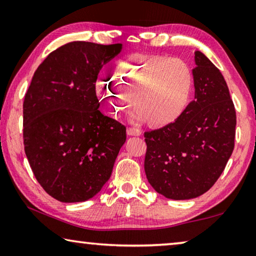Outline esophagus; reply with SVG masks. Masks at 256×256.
Returning <instances> with one entry per match:
<instances>
[{
	"mask_svg": "<svg viewBox=\"0 0 256 256\" xmlns=\"http://www.w3.org/2000/svg\"><path fill=\"white\" fill-rule=\"evenodd\" d=\"M126 132H128V136H141V131H140V130H138V128H128Z\"/></svg>",
	"mask_w": 256,
	"mask_h": 256,
	"instance_id": "1",
	"label": "esophagus"
}]
</instances>
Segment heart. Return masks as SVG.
Instances as JSON below:
<instances>
[{"mask_svg":"<svg viewBox=\"0 0 256 256\" xmlns=\"http://www.w3.org/2000/svg\"><path fill=\"white\" fill-rule=\"evenodd\" d=\"M193 88V73L188 64L166 55L128 56L116 64L112 76L97 82L98 92L112 115L134 104V118L152 125L174 122L188 106Z\"/></svg>","mask_w":256,"mask_h":256,"instance_id":"1","label":"heart"}]
</instances>
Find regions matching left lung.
<instances>
[{
	"label": "left lung",
	"mask_w": 256,
	"mask_h": 256,
	"mask_svg": "<svg viewBox=\"0 0 256 256\" xmlns=\"http://www.w3.org/2000/svg\"><path fill=\"white\" fill-rule=\"evenodd\" d=\"M194 62V100L175 122L144 133L146 178L156 192L172 200L209 190L235 146L236 112L226 81L200 50Z\"/></svg>",
	"instance_id": "1"
}]
</instances>
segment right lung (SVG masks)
I'll use <instances>...</instances> for the list:
<instances>
[{
	"instance_id": "add662e5",
	"label": "right lung",
	"mask_w": 256,
	"mask_h": 256,
	"mask_svg": "<svg viewBox=\"0 0 256 256\" xmlns=\"http://www.w3.org/2000/svg\"><path fill=\"white\" fill-rule=\"evenodd\" d=\"M122 44L72 42L47 56L24 102V146L38 183L66 203L94 198L110 180L126 128L102 115L99 71Z\"/></svg>"
}]
</instances>
